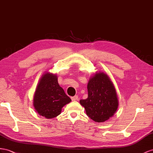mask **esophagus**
Returning a JSON list of instances; mask_svg holds the SVG:
<instances>
[{"label": "esophagus", "mask_w": 153, "mask_h": 153, "mask_svg": "<svg viewBox=\"0 0 153 153\" xmlns=\"http://www.w3.org/2000/svg\"><path fill=\"white\" fill-rule=\"evenodd\" d=\"M71 99H72V100L73 101H77V100H78V96H74V97H72Z\"/></svg>", "instance_id": "obj_1"}]
</instances>
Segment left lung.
Here are the masks:
<instances>
[{
	"instance_id": "left-lung-1",
	"label": "left lung",
	"mask_w": 153,
	"mask_h": 153,
	"mask_svg": "<svg viewBox=\"0 0 153 153\" xmlns=\"http://www.w3.org/2000/svg\"><path fill=\"white\" fill-rule=\"evenodd\" d=\"M88 97L81 100L87 116L96 122L103 123L114 115L119 102L114 84L103 72H96L87 85Z\"/></svg>"
}]
</instances>
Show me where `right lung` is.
Returning a JSON list of instances; mask_svg holds the SVG:
<instances>
[{
    "label": "right lung",
    "mask_w": 153,
    "mask_h": 153,
    "mask_svg": "<svg viewBox=\"0 0 153 153\" xmlns=\"http://www.w3.org/2000/svg\"><path fill=\"white\" fill-rule=\"evenodd\" d=\"M71 99L58 83L56 74L45 73L39 81L33 96V105L38 114L46 119L54 118Z\"/></svg>",
    "instance_id": "right-lung-1"
}]
</instances>
